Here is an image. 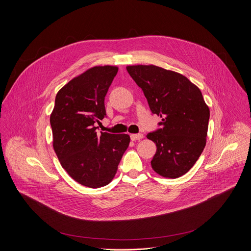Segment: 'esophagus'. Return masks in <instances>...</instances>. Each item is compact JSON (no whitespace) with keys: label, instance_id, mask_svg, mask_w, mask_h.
<instances>
[{"label":"esophagus","instance_id":"esophagus-1","mask_svg":"<svg viewBox=\"0 0 251 251\" xmlns=\"http://www.w3.org/2000/svg\"><path fill=\"white\" fill-rule=\"evenodd\" d=\"M144 135L142 133H137V134H131L130 138L132 141H136V140H140L143 138Z\"/></svg>","mask_w":251,"mask_h":251}]
</instances>
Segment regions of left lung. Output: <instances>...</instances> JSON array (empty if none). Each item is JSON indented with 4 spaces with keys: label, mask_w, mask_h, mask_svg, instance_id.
I'll return each instance as SVG.
<instances>
[{
    "label": "left lung",
    "mask_w": 251,
    "mask_h": 251,
    "mask_svg": "<svg viewBox=\"0 0 251 251\" xmlns=\"http://www.w3.org/2000/svg\"><path fill=\"white\" fill-rule=\"evenodd\" d=\"M126 71L142 89L151 111L162 119L161 128L147 134L156 145L151 168L164 178H179L206 146L209 106L200 89L180 73L153 65L127 66Z\"/></svg>",
    "instance_id": "left-lung-1"
}]
</instances>
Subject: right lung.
<instances>
[{
    "label": "right lung",
    "mask_w": 251,
    "mask_h": 251,
    "mask_svg": "<svg viewBox=\"0 0 251 251\" xmlns=\"http://www.w3.org/2000/svg\"><path fill=\"white\" fill-rule=\"evenodd\" d=\"M117 72L116 66H97L72 78L58 92L50 115L59 161L84 186L107 185L130 142L127 134H98L95 126L106 116L104 98Z\"/></svg>",
    "instance_id": "right-lung-1"
}]
</instances>
